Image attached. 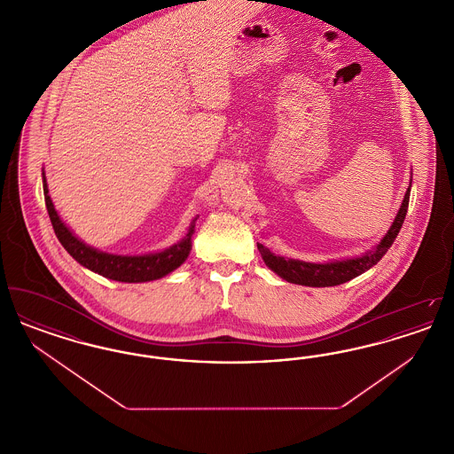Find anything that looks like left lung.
<instances>
[{"label": "left lung", "mask_w": 454, "mask_h": 454, "mask_svg": "<svg viewBox=\"0 0 454 454\" xmlns=\"http://www.w3.org/2000/svg\"><path fill=\"white\" fill-rule=\"evenodd\" d=\"M411 185L407 192L403 195L402 206L393 219L387 235L380 239V243L363 254L361 257H350V259L330 260L324 263H315V262H304V260L287 259L272 254L269 248H265L262 243H257L260 255L265 262V265L276 272L284 281L300 284V286H309V287H330V286H339L344 282L350 281L363 272L369 270L372 265H376L383 255L388 252L389 247L393 245L395 238L400 233V228L407 216L409 209V199H411Z\"/></svg>", "instance_id": "left-lung-1"}]
</instances>
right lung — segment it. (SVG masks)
Wrapping results in <instances>:
<instances>
[{
    "mask_svg": "<svg viewBox=\"0 0 454 454\" xmlns=\"http://www.w3.org/2000/svg\"><path fill=\"white\" fill-rule=\"evenodd\" d=\"M43 187L45 207H47V213L51 217L56 237L61 241L66 252L73 259L95 274H100L107 279L119 282L156 281V279L165 278L175 269H178L191 254L197 217L192 219L184 238L165 250L143 254V255H115V254H107V252L90 247L66 226L65 221L59 217L52 200H51L43 172Z\"/></svg>",
    "mask_w": 454,
    "mask_h": 454,
    "instance_id": "obj_1",
    "label": "right lung"
}]
</instances>
